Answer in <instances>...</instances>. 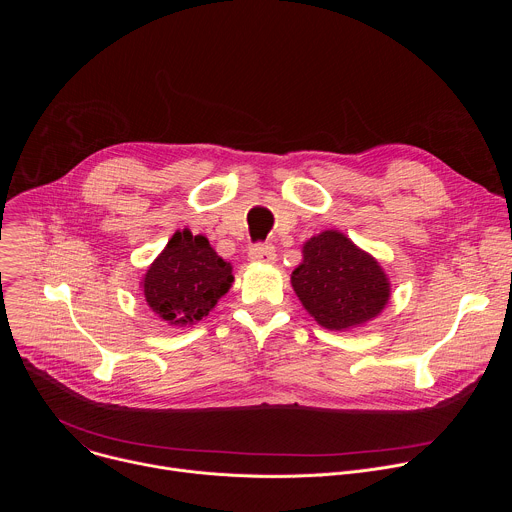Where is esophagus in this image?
Instances as JSON below:
<instances>
[{"label":"esophagus","instance_id":"34e87169","mask_svg":"<svg viewBox=\"0 0 512 512\" xmlns=\"http://www.w3.org/2000/svg\"><path fill=\"white\" fill-rule=\"evenodd\" d=\"M249 259L255 263H273L275 261V247L273 245H253L249 249Z\"/></svg>","mask_w":512,"mask_h":512}]
</instances>
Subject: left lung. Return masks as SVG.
Here are the masks:
<instances>
[{
    "instance_id": "1",
    "label": "left lung",
    "mask_w": 512,
    "mask_h": 512,
    "mask_svg": "<svg viewBox=\"0 0 512 512\" xmlns=\"http://www.w3.org/2000/svg\"><path fill=\"white\" fill-rule=\"evenodd\" d=\"M302 255L291 287L320 326L348 330L385 310L391 298L387 273L346 235L324 231L304 243Z\"/></svg>"
}]
</instances>
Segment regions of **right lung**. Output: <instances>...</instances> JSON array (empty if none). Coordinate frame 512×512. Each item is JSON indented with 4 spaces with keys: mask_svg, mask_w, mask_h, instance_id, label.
<instances>
[{
    "mask_svg": "<svg viewBox=\"0 0 512 512\" xmlns=\"http://www.w3.org/2000/svg\"><path fill=\"white\" fill-rule=\"evenodd\" d=\"M233 267L202 235L176 231L141 279L152 312L170 326L196 324L231 289Z\"/></svg>",
    "mask_w": 512,
    "mask_h": 512,
    "instance_id": "obj_1",
    "label": "right lung"
}]
</instances>
